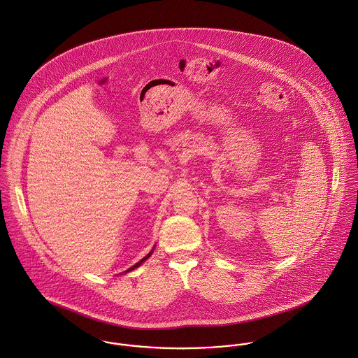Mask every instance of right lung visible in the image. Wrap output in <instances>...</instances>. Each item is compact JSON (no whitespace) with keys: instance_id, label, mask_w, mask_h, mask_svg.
I'll list each match as a JSON object with an SVG mask.
<instances>
[{"instance_id":"right-lung-1","label":"right lung","mask_w":358,"mask_h":358,"mask_svg":"<svg viewBox=\"0 0 358 358\" xmlns=\"http://www.w3.org/2000/svg\"><path fill=\"white\" fill-rule=\"evenodd\" d=\"M154 248H155V245H154ZM154 248H152V250H151V251H150V252H148V254H147V255H145V257H144V258H143V259H140V261H138V262H137V264H136V265H133V266H131V268H129V269H127V271H126V272H123V273H127V272H131V271H134V269H136V268H138V266H140V265H141V264H143V262H145V261H147V259H148V258H150V257H151V254H152V252H154Z\"/></svg>"}]
</instances>
